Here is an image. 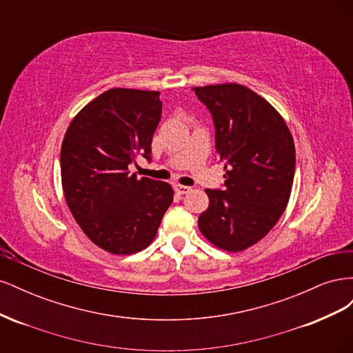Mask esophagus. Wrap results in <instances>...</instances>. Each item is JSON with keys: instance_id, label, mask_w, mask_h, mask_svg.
I'll return each instance as SVG.
<instances>
[{"instance_id": "esophagus-1", "label": "esophagus", "mask_w": 353, "mask_h": 353, "mask_svg": "<svg viewBox=\"0 0 353 353\" xmlns=\"http://www.w3.org/2000/svg\"><path fill=\"white\" fill-rule=\"evenodd\" d=\"M190 190H191V188L187 187V185H181V184H176V185H175V191H176V193H179V194H187Z\"/></svg>"}]
</instances>
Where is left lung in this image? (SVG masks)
I'll use <instances>...</instances> for the list:
<instances>
[{"label":"left lung","instance_id":"obj_1","mask_svg":"<svg viewBox=\"0 0 353 353\" xmlns=\"http://www.w3.org/2000/svg\"><path fill=\"white\" fill-rule=\"evenodd\" d=\"M191 90L212 114L216 153L225 165L223 190H206L209 208L199 216V230L216 248L241 252L262 240L287 208L293 137L281 114L244 85Z\"/></svg>","mask_w":353,"mask_h":353}]
</instances>
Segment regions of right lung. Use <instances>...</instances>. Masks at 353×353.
Returning a JSON list of instances; mask_svg holds the SVG:
<instances>
[{
  "label": "right lung",
  "instance_id": "right-lung-1",
  "mask_svg": "<svg viewBox=\"0 0 353 353\" xmlns=\"http://www.w3.org/2000/svg\"><path fill=\"white\" fill-rule=\"evenodd\" d=\"M157 91L112 88L73 117L60 152L63 193L94 244L113 254L145 249L174 200L163 181L138 179L130 163L150 160L162 116Z\"/></svg>",
  "mask_w": 353,
  "mask_h": 353
}]
</instances>
